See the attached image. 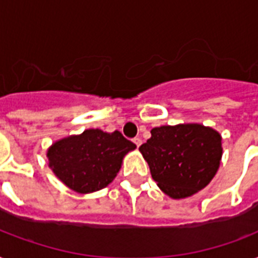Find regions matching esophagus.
<instances>
[{"label":"esophagus","instance_id":"esophagus-1","mask_svg":"<svg viewBox=\"0 0 258 258\" xmlns=\"http://www.w3.org/2000/svg\"><path fill=\"white\" fill-rule=\"evenodd\" d=\"M134 143H135V145H137V147H139V146L142 145V139L141 138H134Z\"/></svg>","mask_w":258,"mask_h":258}]
</instances>
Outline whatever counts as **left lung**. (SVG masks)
Instances as JSON below:
<instances>
[{"label": "left lung", "mask_w": 258, "mask_h": 258, "mask_svg": "<svg viewBox=\"0 0 258 258\" xmlns=\"http://www.w3.org/2000/svg\"><path fill=\"white\" fill-rule=\"evenodd\" d=\"M153 179L171 198L200 191L216 175L222 157L221 135L202 124L162 125L139 147Z\"/></svg>", "instance_id": "1"}]
</instances>
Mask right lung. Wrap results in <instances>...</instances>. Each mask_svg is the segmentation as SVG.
I'll return each mask as SVG.
<instances>
[{
    "label": "right lung",
    "mask_w": 258,
    "mask_h": 258,
    "mask_svg": "<svg viewBox=\"0 0 258 258\" xmlns=\"http://www.w3.org/2000/svg\"><path fill=\"white\" fill-rule=\"evenodd\" d=\"M135 147L119 131L86 130L82 135L56 142L46 157L56 176L68 187L91 192L112 182L123 157Z\"/></svg>",
    "instance_id": "1"
}]
</instances>
